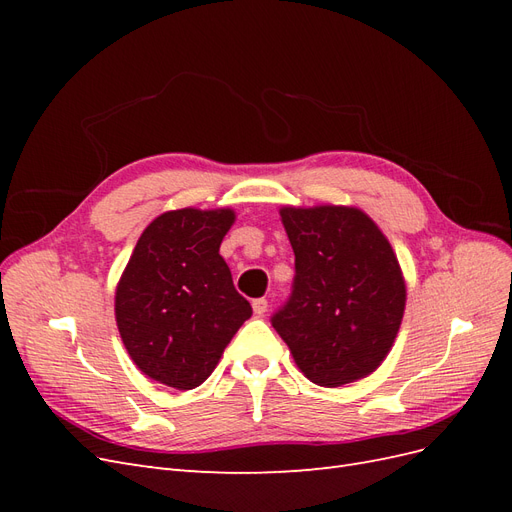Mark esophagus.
Instances as JSON below:
<instances>
[{"mask_svg":"<svg viewBox=\"0 0 512 512\" xmlns=\"http://www.w3.org/2000/svg\"><path fill=\"white\" fill-rule=\"evenodd\" d=\"M252 307H254V314H256V316H265L269 303H267V299H254V301H252Z\"/></svg>","mask_w":512,"mask_h":512,"instance_id":"esophagus-1","label":"esophagus"}]
</instances>
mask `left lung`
Returning <instances> with one entry per match:
<instances>
[{
  "instance_id": "left-lung-1",
  "label": "left lung",
  "mask_w": 512,
  "mask_h": 512,
  "mask_svg": "<svg viewBox=\"0 0 512 512\" xmlns=\"http://www.w3.org/2000/svg\"><path fill=\"white\" fill-rule=\"evenodd\" d=\"M294 252L288 301L271 318L294 363L318 386L376 371L393 348L406 282L393 247L356 207H282Z\"/></svg>"
}]
</instances>
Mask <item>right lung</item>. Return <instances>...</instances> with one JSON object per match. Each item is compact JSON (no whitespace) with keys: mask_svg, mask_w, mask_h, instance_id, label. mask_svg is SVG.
Masks as SVG:
<instances>
[{"mask_svg":"<svg viewBox=\"0 0 512 512\" xmlns=\"http://www.w3.org/2000/svg\"><path fill=\"white\" fill-rule=\"evenodd\" d=\"M232 222V209L185 207L158 215L136 241L115 318L130 359L151 380L196 389L252 316L220 256Z\"/></svg>","mask_w":512,"mask_h":512,"instance_id":"1","label":"right lung"}]
</instances>
